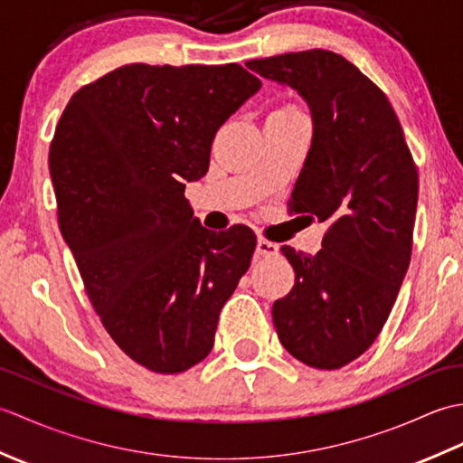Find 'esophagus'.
I'll list each match as a JSON object with an SVG mask.
<instances>
[{
	"label": "esophagus",
	"instance_id": "1",
	"mask_svg": "<svg viewBox=\"0 0 463 463\" xmlns=\"http://www.w3.org/2000/svg\"><path fill=\"white\" fill-rule=\"evenodd\" d=\"M279 244L272 242V241H267V239H259L257 242V254L259 257H277L279 254Z\"/></svg>",
	"mask_w": 463,
	"mask_h": 463
}]
</instances>
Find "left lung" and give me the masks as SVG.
<instances>
[{"mask_svg":"<svg viewBox=\"0 0 463 463\" xmlns=\"http://www.w3.org/2000/svg\"><path fill=\"white\" fill-rule=\"evenodd\" d=\"M264 80L297 90L312 113V145L290 213L328 224L322 249L282 247L294 287L272 304L294 358L338 370L378 338L406 277L418 206V169L388 97L326 49L252 59Z\"/></svg>","mask_w":463,"mask_h":463,"instance_id":"1","label":"left lung"}]
</instances>
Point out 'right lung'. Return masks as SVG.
Instances as JSON below:
<instances>
[{"mask_svg": "<svg viewBox=\"0 0 463 463\" xmlns=\"http://www.w3.org/2000/svg\"><path fill=\"white\" fill-rule=\"evenodd\" d=\"M259 90L239 63H131L81 87L55 127L59 229L105 330L153 372L209 356L250 267L254 232L204 229L184 183L206 175L219 127Z\"/></svg>", "mask_w": 463, "mask_h": 463, "instance_id": "add662e5", "label": "right lung"}]
</instances>
